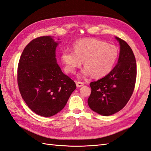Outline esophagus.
<instances>
[{
  "label": "esophagus",
  "mask_w": 151,
  "mask_h": 151,
  "mask_svg": "<svg viewBox=\"0 0 151 151\" xmlns=\"http://www.w3.org/2000/svg\"><path fill=\"white\" fill-rule=\"evenodd\" d=\"M76 84L77 87H82L84 85V83L83 82H76Z\"/></svg>",
  "instance_id": "obj_1"
}]
</instances>
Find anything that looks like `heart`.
<instances>
[{
  "instance_id": "b5f03b06",
  "label": "heart",
  "mask_w": 151,
  "mask_h": 151,
  "mask_svg": "<svg viewBox=\"0 0 151 151\" xmlns=\"http://www.w3.org/2000/svg\"><path fill=\"white\" fill-rule=\"evenodd\" d=\"M74 51H65L61 55V60L65 71L75 73L84 60L85 68L82 75H93L97 78L106 76L113 69L119 55L114 45L95 38H83L74 44Z\"/></svg>"
}]
</instances>
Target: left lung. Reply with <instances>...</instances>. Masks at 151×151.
<instances>
[{"mask_svg":"<svg viewBox=\"0 0 151 151\" xmlns=\"http://www.w3.org/2000/svg\"><path fill=\"white\" fill-rule=\"evenodd\" d=\"M120 45L116 65L104 78L90 83L91 93L87 103L91 109L110 116L122 109L134 91L136 63L132 49L124 40L115 37Z\"/></svg>","mask_w":151,"mask_h":151,"instance_id":"8db88e82","label":"left lung"}]
</instances>
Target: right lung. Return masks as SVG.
<instances>
[{
	"label": "right lung",
	"instance_id": "add662e5",
	"mask_svg": "<svg viewBox=\"0 0 151 151\" xmlns=\"http://www.w3.org/2000/svg\"><path fill=\"white\" fill-rule=\"evenodd\" d=\"M58 42L50 36L35 38L19 60L17 82L22 98L31 111L50 117L62 110L76 88L62 73L56 59Z\"/></svg>",
	"mask_w": 151,
	"mask_h": 151
}]
</instances>
